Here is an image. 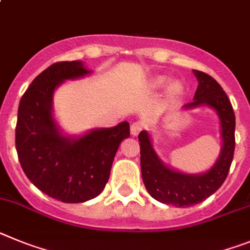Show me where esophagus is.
<instances>
[{"instance_id": "34e87169", "label": "esophagus", "mask_w": 250, "mask_h": 250, "mask_svg": "<svg viewBox=\"0 0 250 250\" xmlns=\"http://www.w3.org/2000/svg\"><path fill=\"white\" fill-rule=\"evenodd\" d=\"M145 128V123L142 121H137V122H133L131 125V133L132 136H137L141 131Z\"/></svg>"}]
</instances>
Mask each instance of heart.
Wrapping results in <instances>:
<instances>
[{"label": "heart", "mask_w": 250, "mask_h": 250, "mask_svg": "<svg viewBox=\"0 0 250 250\" xmlns=\"http://www.w3.org/2000/svg\"><path fill=\"white\" fill-rule=\"evenodd\" d=\"M166 83V77L164 75H160V77H156L155 79L152 80V86L153 88H160V86H164ZM182 92V84L180 82H172L170 85V93L172 95H179Z\"/></svg>", "instance_id": "heart-1"}]
</instances>
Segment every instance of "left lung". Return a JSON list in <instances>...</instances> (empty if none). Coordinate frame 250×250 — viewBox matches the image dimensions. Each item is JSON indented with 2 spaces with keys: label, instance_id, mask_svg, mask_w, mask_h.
I'll use <instances>...</instances> for the list:
<instances>
[{
  "label": "left lung",
  "instance_id": "8db88e82",
  "mask_svg": "<svg viewBox=\"0 0 250 250\" xmlns=\"http://www.w3.org/2000/svg\"><path fill=\"white\" fill-rule=\"evenodd\" d=\"M199 85L194 101L185 104L186 109L208 105L218 113L221 125L223 147L216 162L204 173H184L164 164L152 147L147 131L138 134L141 147V171L147 191L153 199L167 205L188 208L201 203L223 185L233 161L235 148V116L228 95L214 78L194 70Z\"/></svg>",
  "mask_w": 250,
  "mask_h": 250
}]
</instances>
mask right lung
<instances>
[{
	"label": "right lung",
	"mask_w": 250,
	"mask_h": 250,
	"mask_svg": "<svg viewBox=\"0 0 250 250\" xmlns=\"http://www.w3.org/2000/svg\"><path fill=\"white\" fill-rule=\"evenodd\" d=\"M90 70L82 62L50 65L32 80L20 101L16 149L23 172L39 190L62 203L98 196L109 179L119 145L129 137V123L95 128L80 137L64 136L53 117V95L65 80Z\"/></svg>",
	"instance_id": "right-lung-1"
}]
</instances>
